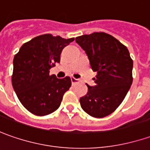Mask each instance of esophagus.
<instances>
[{
    "instance_id": "34e87169",
    "label": "esophagus",
    "mask_w": 150,
    "mask_h": 150,
    "mask_svg": "<svg viewBox=\"0 0 150 150\" xmlns=\"http://www.w3.org/2000/svg\"><path fill=\"white\" fill-rule=\"evenodd\" d=\"M70 80H71V83H72V85H75V84H76V83H79V82H80V80L75 79V78H74V77H71V78H70Z\"/></svg>"
}]
</instances>
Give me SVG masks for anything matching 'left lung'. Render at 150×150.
<instances>
[{
  "instance_id": "1",
  "label": "left lung",
  "mask_w": 150,
  "mask_h": 150,
  "mask_svg": "<svg viewBox=\"0 0 150 150\" xmlns=\"http://www.w3.org/2000/svg\"><path fill=\"white\" fill-rule=\"evenodd\" d=\"M87 54L91 68L97 72L95 86L80 99L83 110L96 118L105 117L124 100L133 82V60L125 45L105 32L75 38Z\"/></svg>"
}]
</instances>
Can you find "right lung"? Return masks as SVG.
I'll return each instance as SVG.
<instances>
[{
    "label": "right lung",
    "mask_w": 150,
    "mask_h": 150,
    "mask_svg": "<svg viewBox=\"0 0 150 150\" xmlns=\"http://www.w3.org/2000/svg\"><path fill=\"white\" fill-rule=\"evenodd\" d=\"M74 38L45 34L23 44L13 59L12 86L22 105L38 116L47 115L60 105L71 86L69 76L58 79L50 69L59 63L62 50Z\"/></svg>",
    "instance_id": "1"
}]
</instances>
